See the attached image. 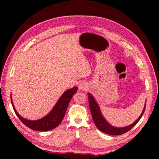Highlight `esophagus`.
<instances>
[{
	"instance_id": "obj_1",
	"label": "esophagus",
	"mask_w": 159,
	"mask_h": 159,
	"mask_svg": "<svg viewBox=\"0 0 159 159\" xmlns=\"http://www.w3.org/2000/svg\"><path fill=\"white\" fill-rule=\"evenodd\" d=\"M88 86L84 82H82V83H80L79 84V90H82V91H84L88 89Z\"/></svg>"
}]
</instances>
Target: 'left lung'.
<instances>
[{
  "mask_svg": "<svg viewBox=\"0 0 159 159\" xmlns=\"http://www.w3.org/2000/svg\"><path fill=\"white\" fill-rule=\"evenodd\" d=\"M88 95L91 114H92L93 121L95 123L96 127L100 131L103 132V133L111 134V135H119V134H123L127 133V132L130 130L131 128H133L134 126L138 123L139 120H140V118H142V115H143L144 112L145 107H146V103H145L144 109L143 111H142L141 115L139 116V117L135 120V122H134L133 123V124L123 128H116L114 127V126H112L111 125H110L109 123L107 121L105 118H104V116L102 114L98 104L97 103L95 98H93L92 95L90 93H88Z\"/></svg>",
  "mask_w": 159,
  "mask_h": 159,
  "instance_id": "1",
  "label": "left lung"
}]
</instances>
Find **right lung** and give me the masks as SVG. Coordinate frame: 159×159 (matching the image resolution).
I'll return each mask as SVG.
<instances>
[{"instance_id":"1","label":"right lung","mask_w":159,"mask_h":159,"mask_svg":"<svg viewBox=\"0 0 159 159\" xmlns=\"http://www.w3.org/2000/svg\"><path fill=\"white\" fill-rule=\"evenodd\" d=\"M77 90L78 88L76 86L71 88V89L67 90L60 97V98L59 99V100L49 114L41 119L36 120H27L21 117L13 106L12 96H10V98H11V103L13 109H14L16 115L17 116V117L20 118V120L24 124L27 126L28 128H31V130L37 131H48L52 130L60 124L64 116H65V113L69 102L73 95L77 92Z\"/></svg>"}]
</instances>
